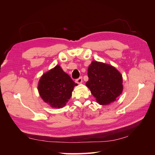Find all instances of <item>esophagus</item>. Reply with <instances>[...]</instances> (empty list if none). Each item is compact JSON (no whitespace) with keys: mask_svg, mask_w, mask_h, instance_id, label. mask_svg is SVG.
I'll list each match as a JSON object with an SVG mask.
<instances>
[{"mask_svg":"<svg viewBox=\"0 0 155 155\" xmlns=\"http://www.w3.org/2000/svg\"><path fill=\"white\" fill-rule=\"evenodd\" d=\"M82 81H83V78H82V77H80V78H79L78 79H76V82L77 83H78V84L81 83Z\"/></svg>","mask_w":155,"mask_h":155,"instance_id":"obj_1","label":"esophagus"}]
</instances>
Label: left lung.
Wrapping results in <instances>:
<instances>
[{"instance_id":"left-lung-1","label":"left lung","mask_w":155,"mask_h":155,"mask_svg":"<svg viewBox=\"0 0 155 155\" xmlns=\"http://www.w3.org/2000/svg\"><path fill=\"white\" fill-rule=\"evenodd\" d=\"M88 77L86 85L100 105L114 101L122 92V76L109 64L92 61L88 68Z\"/></svg>"}]
</instances>
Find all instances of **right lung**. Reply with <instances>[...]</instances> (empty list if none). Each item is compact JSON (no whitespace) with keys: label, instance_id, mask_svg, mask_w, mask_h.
<instances>
[{"label":"right lung","instance_id":"1","mask_svg":"<svg viewBox=\"0 0 155 155\" xmlns=\"http://www.w3.org/2000/svg\"><path fill=\"white\" fill-rule=\"evenodd\" d=\"M75 83L59 65L43 75L39 82L41 97L51 107L61 108L66 105L72 96Z\"/></svg>","mask_w":155,"mask_h":155}]
</instances>
